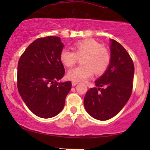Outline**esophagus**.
I'll list each match as a JSON object with an SVG mask.
<instances>
[{
  "label": "esophagus",
  "mask_w": 150,
  "mask_h": 150,
  "mask_svg": "<svg viewBox=\"0 0 150 150\" xmlns=\"http://www.w3.org/2000/svg\"><path fill=\"white\" fill-rule=\"evenodd\" d=\"M77 83H78L77 82H75V81H73V82H72V85L75 86L76 85H77Z\"/></svg>",
  "instance_id": "obj_1"
}]
</instances>
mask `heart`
Listing matches in <instances>:
<instances>
[{
	"instance_id": "b5f03b06",
	"label": "heart",
	"mask_w": 150,
	"mask_h": 150,
	"mask_svg": "<svg viewBox=\"0 0 150 150\" xmlns=\"http://www.w3.org/2000/svg\"><path fill=\"white\" fill-rule=\"evenodd\" d=\"M73 51L64 49L60 53L61 61L66 67L73 66L82 58V63L68 72V77L75 82L90 78L94 72L97 75L104 73L111 63V55L106 48L92 39L79 41L73 44Z\"/></svg>"
}]
</instances>
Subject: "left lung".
Masks as SVG:
<instances>
[{
    "instance_id": "8db88e82",
    "label": "left lung",
    "mask_w": 150,
    "mask_h": 150,
    "mask_svg": "<svg viewBox=\"0 0 150 150\" xmlns=\"http://www.w3.org/2000/svg\"><path fill=\"white\" fill-rule=\"evenodd\" d=\"M111 63L84 98L87 112L97 120H106L120 112L132 94L133 62L121 44L111 39Z\"/></svg>"
}]
</instances>
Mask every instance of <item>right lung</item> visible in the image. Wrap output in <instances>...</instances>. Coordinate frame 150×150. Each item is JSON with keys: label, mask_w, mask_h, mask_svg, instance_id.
Segmentation results:
<instances>
[{"label": "right lung", "mask_w": 150, "mask_h": 150, "mask_svg": "<svg viewBox=\"0 0 150 150\" xmlns=\"http://www.w3.org/2000/svg\"><path fill=\"white\" fill-rule=\"evenodd\" d=\"M61 38H39L28 46L18 65V89L22 100L36 116H56L64 107L71 82H58L64 76L60 59L63 48Z\"/></svg>", "instance_id": "add662e5"}]
</instances>
